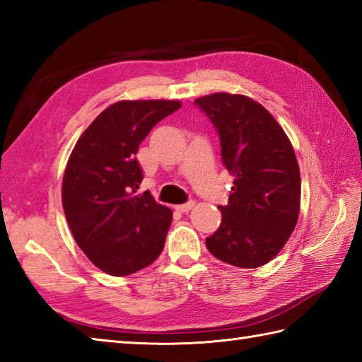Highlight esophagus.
<instances>
[{
	"instance_id": "34e87169",
	"label": "esophagus",
	"mask_w": 362,
	"mask_h": 362,
	"mask_svg": "<svg viewBox=\"0 0 362 362\" xmlns=\"http://www.w3.org/2000/svg\"><path fill=\"white\" fill-rule=\"evenodd\" d=\"M193 206H194V202H193V201H189V202H187V204L177 205V206H175V210H177V211H180V213H188L191 209H193Z\"/></svg>"
}]
</instances>
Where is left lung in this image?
Wrapping results in <instances>:
<instances>
[{"instance_id": "1", "label": "left lung", "mask_w": 362, "mask_h": 362, "mask_svg": "<svg viewBox=\"0 0 362 362\" xmlns=\"http://www.w3.org/2000/svg\"><path fill=\"white\" fill-rule=\"evenodd\" d=\"M221 140L222 163L235 177L219 228L205 240L211 255L236 267L269 263L294 230L300 171L294 149L263 105L244 95L196 99Z\"/></svg>"}]
</instances>
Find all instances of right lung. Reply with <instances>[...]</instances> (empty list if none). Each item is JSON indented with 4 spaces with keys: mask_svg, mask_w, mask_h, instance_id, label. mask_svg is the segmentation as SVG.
Returning a JSON list of instances; mask_svg holds the SVG:
<instances>
[{
    "mask_svg": "<svg viewBox=\"0 0 362 362\" xmlns=\"http://www.w3.org/2000/svg\"><path fill=\"white\" fill-rule=\"evenodd\" d=\"M179 101H119L99 113L76 143L62 182L68 226L101 271L130 275L163 250L173 211L149 191L138 194V146L151 129L180 109Z\"/></svg>",
    "mask_w": 362,
    "mask_h": 362,
    "instance_id": "1",
    "label": "right lung"
}]
</instances>
